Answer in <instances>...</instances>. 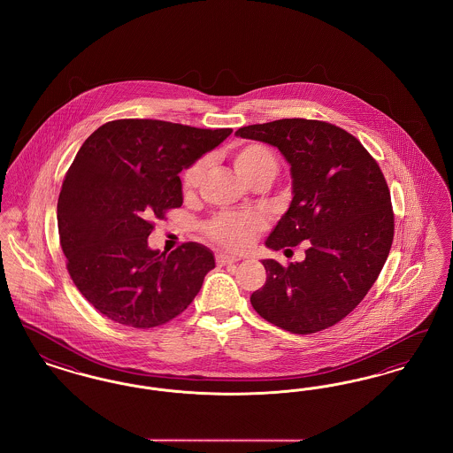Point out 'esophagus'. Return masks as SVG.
<instances>
[{"mask_svg":"<svg viewBox=\"0 0 453 453\" xmlns=\"http://www.w3.org/2000/svg\"><path fill=\"white\" fill-rule=\"evenodd\" d=\"M237 257H233V255H226V253H219L216 257L217 265L219 266H224V265H231V263H236Z\"/></svg>","mask_w":453,"mask_h":453,"instance_id":"esophagus-1","label":"esophagus"}]
</instances>
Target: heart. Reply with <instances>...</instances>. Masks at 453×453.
<instances>
[{
  "instance_id": "heart-1",
  "label": "heart",
  "mask_w": 453,
  "mask_h": 453,
  "mask_svg": "<svg viewBox=\"0 0 453 453\" xmlns=\"http://www.w3.org/2000/svg\"><path fill=\"white\" fill-rule=\"evenodd\" d=\"M233 163L237 173L251 185L257 181L268 183L279 172V157L275 151L263 142H246L233 151ZM207 168V157L196 159L181 174V188L185 194H192L202 181ZM265 220L255 214L242 212H220L203 224V233L216 244L227 250L248 248L259 231H263Z\"/></svg>"
}]
</instances>
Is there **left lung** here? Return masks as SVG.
I'll use <instances>...</instances> for the list:
<instances>
[{
	"instance_id": "8db88e82",
	"label": "left lung",
	"mask_w": 453,
	"mask_h": 453,
	"mask_svg": "<svg viewBox=\"0 0 453 453\" xmlns=\"http://www.w3.org/2000/svg\"><path fill=\"white\" fill-rule=\"evenodd\" d=\"M279 148L290 165L292 203L266 246L305 241V259L281 266L263 259L265 285L251 294L263 319L296 334L331 327L364 301L394 239L388 181L349 132L329 122L281 119L236 130Z\"/></svg>"
}]
</instances>
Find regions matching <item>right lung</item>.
<instances>
[{"instance_id":"1","label":"right lung","mask_w":453,"mask_h":453,"mask_svg":"<svg viewBox=\"0 0 453 453\" xmlns=\"http://www.w3.org/2000/svg\"><path fill=\"white\" fill-rule=\"evenodd\" d=\"M233 129H196L152 119H120L95 130L65 173L58 200L65 268L98 312L150 329L195 299L214 253L183 242L152 251L154 219L183 203L178 173L219 146Z\"/></svg>"}]
</instances>
